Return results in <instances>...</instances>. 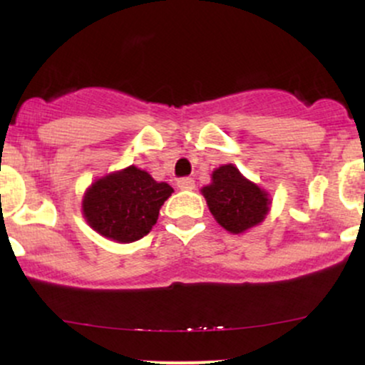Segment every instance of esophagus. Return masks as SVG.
<instances>
[{
  "label": "esophagus",
  "instance_id": "esophagus-1",
  "mask_svg": "<svg viewBox=\"0 0 365 365\" xmlns=\"http://www.w3.org/2000/svg\"><path fill=\"white\" fill-rule=\"evenodd\" d=\"M177 185H178V188H182V190H192V188L195 187V182H194V178L183 177V178L178 180Z\"/></svg>",
  "mask_w": 365,
  "mask_h": 365
}]
</instances>
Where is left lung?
I'll use <instances>...</instances> for the list:
<instances>
[{
    "label": "left lung",
    "mask_w": 365,
    "mask_h": 365,
    "mask_svg": "<svg viewBox=\"0 0 365 365\" xmlns=\"http://www.w3.org/2000/svg\"><path fill=\"white\" fill-rule=\"evenodd\" d=\"M202 194L217 223L232 233L259 225L269 209L266 192L242 177L233 165L215 170L212 183L202 188Z\"/></svg>",
    "instance_id": "1"
}]
</instances>
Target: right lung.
Returning <instances> with one entry per match:
<instances>
[{
	"mask_svg": "<svg viewBox=\"0 0 365 365\" xmlns=\"http://www.w3.org/2000/svg\"><path fill=\"white\" fill-rule=\"evenodd\" d=\"M171 192L168 183H158L148 171L130 166L92 183L82 211L96 232L128 244L148 235Z\"/></svg>",
	"mask_w": 365,
	"mask_h": 365,
	"instance_id": "right-lung-1",
	"label": "right lung"
}]
</instances>
